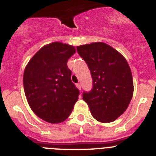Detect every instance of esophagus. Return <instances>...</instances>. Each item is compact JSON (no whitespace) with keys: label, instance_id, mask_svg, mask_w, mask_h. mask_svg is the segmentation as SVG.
Masks as SVG:
<instances>
[{"label":"esophagus","instance_id":"34e87169","mask_svg":"<svg viewBox=\"0 0 156 156\" xmlns=\"http://www.w3.org/2000/svg\"><path fill=\"white\" fill-rule=\"evenodd\" d=\"M76 87L78 88V89H79L80 90H81V84H80V83H77V84H76Z\"/></svg>","mask_w":156,"mask_h":156}]
</instances>
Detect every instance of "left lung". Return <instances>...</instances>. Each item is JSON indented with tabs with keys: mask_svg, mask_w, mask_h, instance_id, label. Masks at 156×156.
<instances>
[{
	"mask_svg": "<svg viewBox=\"0 0 156 156\" xmlns=\"http://www.w3.org/2000/svg\"><path fill=\"white\" fill-rule=\"evenodd\" d=\"M90 69L93 79L90 92L83 94L90 113L101 122L119 118L127 108L133 94L131 70L126 58L103 42L76 47Z\"/></svg>",
	"mask_w": 156,
	"mask_h": 156,
	"instance_id": "obj_1",
	"label": "left lung"
}]
</instances>
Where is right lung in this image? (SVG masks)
I'll use <instances>...</instances> for the list:
<instances>
[{
	"instance_id": "obj_1",
	"label": "right lung",
	"mask_w": 156,
	"mask_h": 156,
	"mask_svg": "<svg viewBox=\"0 0 156 156\" xmlns=\"http://www.w3.org/2000/svg\"><path fill=\"white\" fill-rule=\"evenodd\" d=\"M74 46L61 42L44 45L27 63L23 86L27 101L37 116L50 123L66 120L78 101L79 90L71 80L67 62Z\"/></svg>"
}]
</instances>
